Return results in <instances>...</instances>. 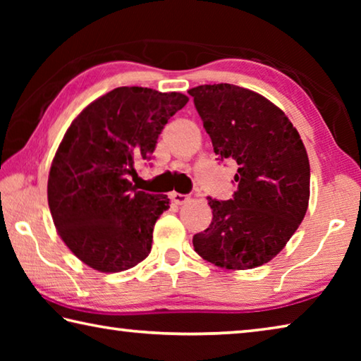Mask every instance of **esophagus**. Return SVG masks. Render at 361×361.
I'll return each mask as SVG.
<instances>
[{"mask_svg":"<svg viewBox=\"0 0 361 361\" xmlns=\"http://www.w3.org/2000/svg\"><path fill=\"white\" fill-rule=\"evenodd\" d=\"M170 199H172V202H175L176 205H183L189 200V195L180 194V192H170Z\"/></svg>","mask_w":361,"mask_h":361,"instance_id":"34e87169","label":"esophagus"}]
</instances>
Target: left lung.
Masks as SVG:
<instances>
[{
    "instance_id": "8db88e82",
    "label": "left lung",
    "mask_w": 361,
    "mask_h": 361,
    "mask_svg": "<svg viewBox=\"0 0 361 361\" xmlns=\"http://www.w3.org/2000/svg\"><path fill=\"white\" fill-rule=\"evenodd\" d=\"M218 161H234L237 189L229 200L209 197L212 223L192 237L204 259L226 269L271 261L307 212L310 167L298 130L282 109L234 84L188 92Z\"/></svg>"
}]
</instances>
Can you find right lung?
Here are the masks:
<instances>
[{
    "label": "right lung",
    "mask_w": 361,
    "mask_h": 361,
    "mask_svg": "<svg viewBox=\"0 0 361 361\" xmlns=\"http://www.w3.org/2000/svg\"><path fill=\"white\" fill-rule=\"evenodd\" d=\"M186 103L178 92L118 87L84 108L66 130L49 172V209L66 247L95 271H127L149 255L169 199L137 191L130 176Z\"/></svg>",
    "instance_id": "add662e5"
}]
</instances>
